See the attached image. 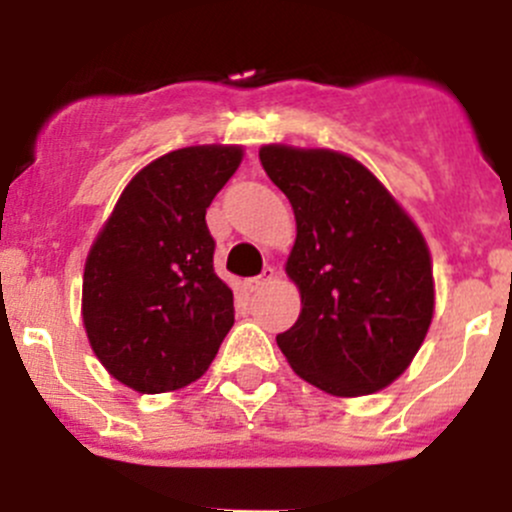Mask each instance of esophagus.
Instances as JSON below:
<instances>
[{
  "label": "esophagus",
  "mask_w": 512,
  "mask_h": 512,
  "mask_svg": "<svg viewBox=\"0 0 512 512\" xmlns=\"http://www.w3.org/2000/svg\"><path fill=\"white\" fill-rule=\"evenodd\" d=\"M272 277H275V270H272V267H265V270H262L260 275H257V277H247V280H245V287L250 289V292H257V289L265 287L267 282L272 280Z\"/></svg>",
  "instance_id": "esophagus-1"
}]
</instances>
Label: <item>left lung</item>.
Returning a JSON list of instances; mask_svg holds the SVG:
<instances>
[{
  "mask_svg": "<svg viewBox=\"0 0 512 512\" xmlns=\"http://www.w3.org/2000/svg\"><path fill=\"white\" fill-rule=\"evenodd\" d=\"M260 163L297 220L287 275L302 312L277 334L282 354L327 394L384 389L411 364L433 317L421 232L354 158L265 146Z\"/></svg>",
  "mask_w": 512,
  "mask_h": 512,
  "instance_id": "obj_1",
  "label": "left lung"
}]
</instances>
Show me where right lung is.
<instances>
[{
	"mask_svg": "<svg viewBox=\"0 0 512 512\" xmlns=\"http://www.w3.org/2000/svg\"><path fill=\"white\" fill-rule=\"evenodd\" d=\"M240 160L235 146L180 148L153 160L126 185L91 247L84 272L91 349L141 394L200 379L235 322L205 213Z\"/></svg>",
	"mask_w": 512,
	"mask_h": 512,
	"instance_id": "add662e5",
	"label": "right lung"
}]
</instances>
